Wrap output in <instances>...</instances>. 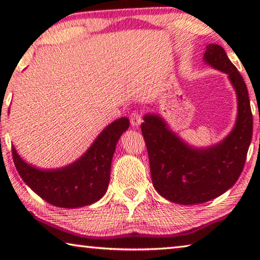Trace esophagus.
Instances as JSON below:
<instances>
[{
	"label": "esophagus",
	"instance_id": "34e87169",
	"mask_svg": "<svg viewBox=\"0 0 260 260\" xmlns=\"http://www.w3.org/2000/svg\"><path fill=\"white\" fill-rule=\"evenodd\" d=\"M129 121L131 125L133 127H139L141 125V122H142V113L139 111H133L131 113Z\"/></svg>",
	"mask_w": 260,
	"mask_h": 260
}]
</instances>
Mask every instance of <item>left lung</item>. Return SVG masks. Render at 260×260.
<instances>
[{"instance_id": "left-lung-1", "label": "left lung", "mask_w": 260, "mask_h": 260, "mask_svg": "<svg viewBox=\"0 0 260 260\" xmlns=\"http://www.w3.org/2000/svg\"><path fill=\"white\" fill-rule=\"evenodd\" d=\"M204 60L228 74L237 95L234 128L213 147L188 146L157 114L144 116L141 131L146 141L153 187L173 203H205L233 187L243 171L252 138V112L243 78L219 45L206 47Z\"/></svg>"}]
</instances>
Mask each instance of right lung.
<instances>
[{"label": "right lung", "instance_id": "add662e5", "mask_svg": "<svg viewBox=\"0 0 260 260\" xmlns=\"http://www.w3.org/2000/svg\"><path fill=\"white\" fill-rule=\"evenodd\" d=\"M122 117L105 127L77 161L57 170H40L25 162L12 147V158L24 182L51 205L76 209L98 202L107 191L116 144L128 128Z\"/></svg>", "mask_w": 260, "mask_h": 260}]
</instances>
